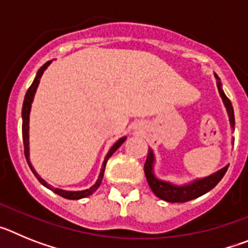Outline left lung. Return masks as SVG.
Segmentation results:
<instances>
[{"instance_id":"obj_1","label":"left lung","mask_w":248,"mask_h":248,"mask_svg":"<svg viewBox=\"0 0 248 248\" xmlns=\"http://www.w3.org/2000/svg\"><path fill=\"white\" fill-rule=\"evenodd\" d=\"M215 78L217 80L216 83H217V89L218 93H220V97L222 99L225 108H226L227 114H229L230 125L235 130V114H233L232 104L229 98L226 97V94L223 93L222 84H221V80L217 74H215ZM154 151L149 148L148 157H146L145 165H144V172H145L146 180H148L150 189L153 190V192L156 195L157 198L164 201H168V202H186V201L200 198V196L205 195L206 192H209L210 190L214 189L215 186L220 183L223 175L226 174L227 168H229V165H226L223 166L222 169H220V170H217L216 172H214V174L209 175V176L199 177V179H195V180L190 181L187 184L176 185V184H172L170 181L160 180L159 177H156V175L154 172Z\"/></svg>"}]
</instances>
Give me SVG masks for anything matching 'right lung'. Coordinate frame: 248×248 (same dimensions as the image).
Segmentation results:
<instances>
[{"label": "right lung", "mask_w": 248, "mask_h": 248, "mask_svg": "<svg viewBox=\"0 0 248 248\" xmlns=\"http://www.w3.org/2000/svg\"><path fill=\"white\" fill-rule=\"evenodd\" d=\"M50 63H52V61L45 63L42 67L39 68L38 72H37V74H36V78H34L33 83L31 84L30 88H28L27 93H26V95H25V100H23V107H22V137H23V145H25V155H26V159H27V163H28V165H30L31 170H32V172L34 174V176L38 179V181L42 184L43 186H46L47 189H49V190H52L53 192H56V194L59 195V196H62V198H64V199H68V200H79V199L87 198V196L92 195L94 191H95V190L98 189V187H99L100 184H102L103 176H104V170H105V165H107V161H108L109 157H110L111 155H113L114 153L118 150V149H119V146L122 145L124 141H125L126 137L120 138L117 143L114 144V145L109 149V151L107 153V155H105V157H104V161H103V165H102V169H100L98 180L95 181V184H94L93 186H91L89 189L80 190V191H68V190L57 189V187H53V186H50L47 181L43 180L42 177L37 174V171L34 170L33 165H32V163H31V160H30V113H31V107H32V102H33L34 94H36L37 88H38L39 79H41V77H42V74L45 73V71L47 69L48 65H49Z\"/></svg>", "instance_id": "obj_1"}]
</instances>
